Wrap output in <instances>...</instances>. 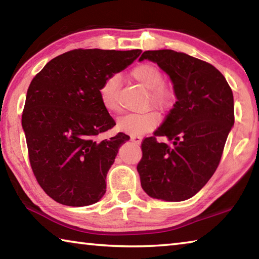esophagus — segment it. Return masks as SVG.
Instances as JSON below:
<instances>
[{"label":"esophagus","mask_w":259,"mask_h":259,"mask_svg":"<svg viewBox=\"0 0 259 259\" xmlns=\"http://www.w3.org/2000/svg\"><path fill=\"white\" fill-rule=\"evenodd\" d=\"M130 139L135 144H140V142H142V137L140 136H130Z\"/></svg>","instance_id":"34e87169"}]
</instances>
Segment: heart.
<instances>
[{
    "label": "heart",
    "instance_id": "heart-1",
    "mask_svg": "<svg viewBox=\"0 0 259 259\" xmlns=\"http://www.w3.org/2000/svg\"><path fill=\"white\" fill-rule=\"evenodd\" d=\"M131 76L136 82L148 91L146 98L147 106L155 107L164 112L172 106L175 102V91L170 85L163 83V73L154 64L143 63L135 66ZM120 77L116 74L108 76L99 88V98L103 107L108 113L116 114L121 112L119 100ZM160 123L159 114L154 111L128 114L117 121L116 128L122 133L140 136L155 129Z\"/></svg>",
    "mask_w": 259,
    "mask_h": 259
}]
</instances>
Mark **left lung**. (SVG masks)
<instances>
[{"instance_id": "left-lung-1", "label": "left lung", "mask_w": 259, "mask_h": 259, "mask_svg": "<svg viewBox=\"0 0 259 259\" xmlns=\"http://www.w3.org/2000/svg\"><path fill=\"white\" fill-rule=\"evenodd\" d=\"M174 83L177 102L154 136L142 142L137 164L143 190L155 199L184 201L216 171L232 125L234 103L224 75L207 63L174 50L145 51ZM165 135L170 144L159 143Z\"/></svg>"}]
</instances>
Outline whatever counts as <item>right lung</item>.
I'll return each instance as SVG.
<instances>
[{
    "mask_svg": "<svg viewBox=\"0 0 259 259\" xmlns=\"http://www.w3.org/2000/svg\"><path fill=\"white\" fill-rule=\"evenodd\" d=\"M140 52L71 50L51 59L30 82L21 115L29 163L56 202L84 207L106 192L108 170L130 137L97 138L115 125L100 103L99 88Z\"/></svg>",
    "mask_w": 259,
    "mask_h": 259,
    "instance_id": "add662e5",
    "label": "right lung"
}]
</instances>
